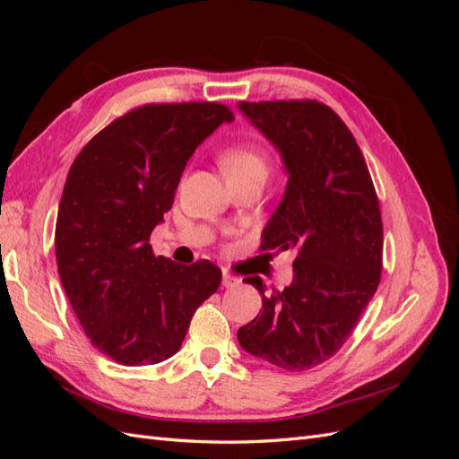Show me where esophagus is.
Masks as SVG:
<instances>
[{
  "mask_svg": "<svg viewBox=\"0 0 459 459\" xmlns=\"http://www.w3.org/2000/svg\"><path fill=\"white\" fill-rule=\"evenodd\" d=\"M241 283V280H239V277H235V275H231V273H224V275H221V285H224V287H238Z\"/></svg>",
  "mask_w": 459,
  "mask_h": 459,
  "instance_id": "obj_1",
  "label": "esophagus"
}]
</instances>
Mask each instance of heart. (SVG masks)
I'll return each mask as SVG.
<instances>
[{"instance_id":"b5f03b06","label":"heart","mask_w":459,"mask_h":459,"mask_svg":"<svg viewBox=\"0 0 459 459\" xmlns=\"http://www.w3.org/2000/svg\"><path fill=\"white\" fill-rule=\"evenodd\" d=\"M221 169L228 178H239L247 174H264L268 170V155L256 143L235 145L221 155Z\"/></svg>"}]
</instances>
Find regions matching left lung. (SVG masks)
<instances>
[{
  "label": "left lung",
  "mask_w": 459,
  "mask_h": 459,
  "mask_svg": "<svg viewBox=\"0 0 459 459\" xmlns=\"http://www.w3.org/2000/svg\"><path fill=\"white\" fill-rule=\"evenodd\" d=\"M280 152L287 186L262 231L264 251L295 248L293 281L264 295L238 331L241 349L289 371L310 369L351 337L381 280L383 224L366 160L344 122L317 101L238 103Z\"/></svg>",
  "instance_id": "left-lung-1"
}]
</instances>
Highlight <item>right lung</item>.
<instances>
[{
	"instance_id": "1",
	"label": "right lung",
	"mask_w": 459,
	"mask_h": 459,
	"mask_svg": "<svg viewBox=\"0 0 459 459\" xmlns=\"http://www.w3.org/2000/svg\"><path fill=\"white\" fill-rule=\"evenodd\" d=\"M231 120L220 103L145 105L110 122L71 166L55 226L59 277L91 344L122 366L174 356L221 281L208 260L155 256L149 235L193 152Z\"/></svg>"
}]
</instances>
